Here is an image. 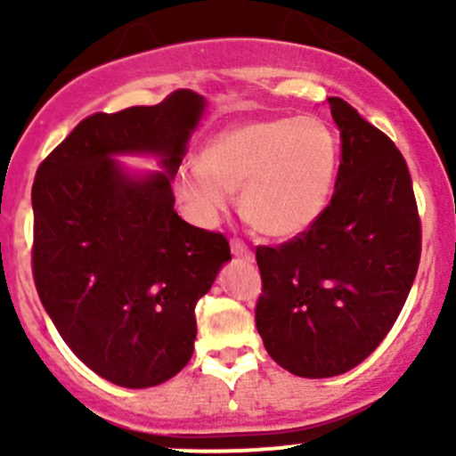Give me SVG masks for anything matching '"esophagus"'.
Returning <instances> with one entry per match:
<instances>
[{
  "label": "esophagus",
  "instance_id": "obj_1",
  "mask_svg": "<svg viewBox=\"0 0 456 456\" xmlns=\"http://www.w3.org/2000/svg\"><path fill=\"white\" fill-rule=\"evenodd\" d=\"M232 254L236 257H242V260H254V251H251V247L247 245L245 240H240V238H233L232 240Z\"/></svg>",
  "mask_w": 456,
  "mask_h": 456
}]
</instances>
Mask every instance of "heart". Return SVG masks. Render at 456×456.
<instances>
[{
	"instance_id": "obj_1",
	"label": "heart",
	"mask_w": 456,
	"mask_h": 456,
	"mask_svg": "<svg viewBox=\"0 0 456 456\" xmlns=\"http://www.w3.org/2000/svg\"><path fill=\"white\" fill-rule=\"evenodd\" d=\"M338 165V139L320 118H260L207 141L199 163L178 167L174 187L200 224H214L240 187V211L257 232L293 238L326 209Z\"/></svg>"
}]
</instances>
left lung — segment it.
<instances>
[{
	"instance_id": "8db88e82",
	"label": "left lung",
	"mask_w": 456,
	"mask_h": 456,
	"mask_svg": "<svg viewBox=\"0 0 456 456\" xmlns=\"http://www.w3.org/2000/svg\"><path fill=\"white\" fill-rule=\"evenodd\" d=\"M335 191L320 218L278 247H256V326L266 353L297 377L342 375L379 346L402 314L421 257L406 159L339 96Z\"/></svg>"
}]
</instances>
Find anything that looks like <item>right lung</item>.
I'll return each mask as SVG.
<instances>
[{
	"mask_svg": "<svg viewBox=\"0 0 456 456\" xmlns=\"http://www.w3.org/2000/svg\"><path fill=\"white\" fill-rule=\"evenodd\" d=\"M205 99L176 90L151 108L84 118L37 169L32 278L77 357L112 384L150 388L190 362L196 302L214 284L229 240L174 211L169 181ZM151 151L159 173L134 182L109 156Z\"/></svg>",
	"mask_w": 456,
	"mask_h": 456,
	"instance_id": "add662e5",
	"label": "right lung"
}]
</instances>
